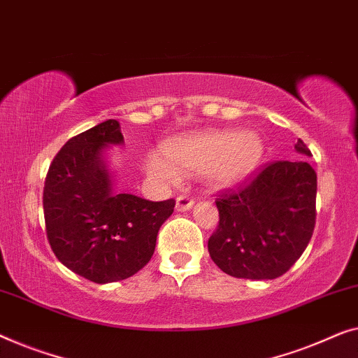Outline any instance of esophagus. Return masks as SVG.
<instances>
[{"label":"esophagus","instance_id":"esophagus-1","mask_svg":"<svg viewBox=\"0 0 358 358\" xmlns=\"http://www.w3.org/2000/svg\"><path fill=\"white\" fill-rule=\"evenodd\" d=\"M193 204H194V199L188 194H181L177 198V210H178V213H186V210H189L191 208H193Z\"/></svg>","mask_w":358,"mask_h":358}]
</instances>
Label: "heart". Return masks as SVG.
I'll return each instance as SVG.
<instances>
[{
  "label": "heart",
  "instance_id": "b5f03b06",
  "mask_svg": "<svg viewBox=\"0 0 358 358\" xmlns=\"http://www.w3.org/2000/svg\"><path fill=\"white\" fill-rule=\"evenodd\" d=\"M164 152L167 160L157 154L145 159V170L154 178L173 183L180 173L204 172L210 186L230 188L253 175L264 148L250 131H209L169 141Z\"/></svg>",
  "mask_w": 358,
  "mask_h": 358
}]
</instances>
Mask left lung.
<instances>
[{
  "label": "left lung",
  "mask_w": 358,
  "mask_h": 358,
  "mask_svg": "<svg viewBox=\"0 0 358 358\" xmlns=\"http://www.w3.org/2000/svg\"><path fill=\"white\" fill-rule=\"evenodd\" d=\"M295 150L311 155L301 139ZM215 204L219 225L208 241L214 263L238 279H275L295 264L313 235L316 173L305 160H278Z\"/></svg>",
  "instance_id": "8db88e82"
}]
</instances>
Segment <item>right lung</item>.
<instances>
[{"mask_svg": "<svg viewBox=\"0 0 358 358\" xmlns=\"http://www.w3.org/2000/svg\"><path fill=\"white\" fill-rule=\"evenodd\" d=\"M117 120L69 139L50 165L43 188L47 236L59 263L95 284L128 279L152 258L175 201L118 193L107 149L123 145Z\"/></svg>", "mask_w": 358, "mask_h": 358, "instance_id": "right-lung-1", "label": "right lung"}]
</instances>
